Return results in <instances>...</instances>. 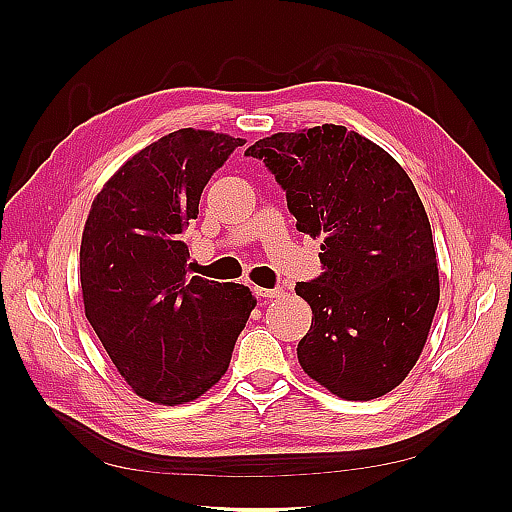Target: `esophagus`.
I'll list each match as a JSON object with an SVG mask.
<instances>
[{
	"instance_id": "esophagus-1",
	"label": "esophagus",
	"mask_w": 512,
	"mask_h": 512,
	"mask_svg": "<svg viewBox=\"0 0 512 512\" xmlns=\"http://www.w3.org/2000/svg\"><path fill=\"white\" fill-rule=\"evenodd\" d=\"M254 292H256V297H262V299H277L284 290L282 288H258V286H254Z\"/></svg>"
}]
</instances>
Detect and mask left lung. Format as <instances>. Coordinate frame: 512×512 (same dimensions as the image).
Listing matches in <instances>:
<instances>
[{
  "label": "left lung",
  "mask_w": 512,
  "mask_h": 512,
  "mask_svg": "<svg viewBox=\"0 0 512 512\" xmlns=\"http://www.w3.org/2000/svg\"><path fill=\"white\" fill-rule=\"evenodd\" d=\"M245 156L282 185L297 230L324 239V271L294 288L314 314L297 348L303 371L348 401L393 391L440 301L431 226L406 170L333 123L267 136Z\"/></svg>",
  "instance_id": "1"
}]
</instances>
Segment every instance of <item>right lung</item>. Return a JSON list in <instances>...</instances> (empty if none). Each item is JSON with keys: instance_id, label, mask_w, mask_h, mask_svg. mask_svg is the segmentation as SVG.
<instances>
[{"instance_id": "add662e5", "label": "right lung", "mask_w": 512, "mask_h": 512, "mask_svg": "<svg viewBox=\"0 0 512 512\" xmlns=\"http://www.w3.org/2000/svg\"><path fill=\"white\" fill-rule=\"evenodd\" d=\"M243 138L183 128L123 164L91 205L81 241L85 316L136 395L185 404L228 369L256 299L188 273L183 232Z\"/></svg>"}]
</instances>
